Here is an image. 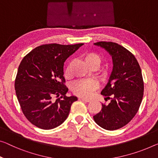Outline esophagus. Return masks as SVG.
Masks as SVG:
<instances>
[{"mask_svg": "<svg viewBox=\"0 0 158 158\" xmlns=\"http://www.w3.org/2000/svg\"><path fill=\"white\" fill-rule=\"evenodd\" d=\"M79 100L82 101V102H91V99H89V98H81V97H79Z\"/></svg>", "mask_w": 158, "mask_h": 158, "instance_id": "1", "label": "esophagus"}]
</instances>
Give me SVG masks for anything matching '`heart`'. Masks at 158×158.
<instances>
[{
	"label": "heart",
	"mask_w": 158,
	"mask_h": 158,
	"mask_svg": "<svg viewBox=\"0 0 158 158\" xmlns=\"http://www.w3.org/2000/svg\"><path fill=\"white\" fill-rule=\"evenodd\" d=\"M84 60L89 67H96V69L99 67L102 62V57L101 55L93 52H86L84 55ZM70 64L67 66L65 70V75L68 76L69 74ZM98 87V83L95 80L93 79H80L74 81L72 84V91L76 95L81 96V97L88 98L92 95L94 91Z\"/></svg>",
	"instance_id": "b5f03b06"
}]
</instances>
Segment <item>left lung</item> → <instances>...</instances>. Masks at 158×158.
I'll use <instances>...</instances> for the list:
<instances>
[{"mask_svg":"<svg viewBox=\"0 0 158 158\" xmlns=\"http://www.w3.org/2000/svg\"><path fill=\"white\" fill-rule=\"evenodd\" d=\"M94 44L109 52L114 68L102 91L110 102L109 105L102 103V110L94 116V120L106 130H117L128 124L139 110L144 91L142 72L135 56L123 46L112 42Z\"/></svg>","mask_w":158,"mask_h":158,"instance_id":"8db88e82","label":"left lung"}]
</instances>
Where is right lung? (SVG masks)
Instances as JSON below:
<instances>
[{
    "mask_svg": "<svg viewBox=\"0 0 158 158\" xmlns=\"http://www.w3.org/2000/svg\"><path fill=\"white\" fill-rule=\"evenodd\" d=\"M83 44H42L21 61L15 80V93L23 114L34 126L49 130L60 126L69 116L77 98L66 95L63 67Z\"/></svg>",
    "mask_w": 158,
    "mask_h": 158,
    "instance_id": "1",
    "label": "right lung"
}]
</instances>
